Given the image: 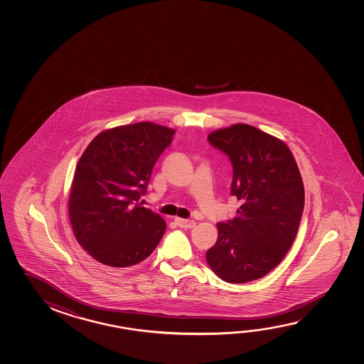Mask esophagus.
<instances>
[{
    "mask_svg": "<svg viewBox=\"0 0 364 364\" xmlns=\"http://www.w3.org/2000/svg\"><path fill=\"white\" fill-rule=\"evenodd\" d=\"M176 222V225L178 226L181 227V228H185V230H189V228H193V227H196V220H183V218H176L175 220Z\"/></svg>",
    "mask_w": 364,
    "mask_h": 364,
    "instance_id": "obj_1",
    "label": "esophagus"
}]
</instances>
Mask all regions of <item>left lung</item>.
Returning <instances> with one entry per match:
<instances>
[{"mask_svg":"<svg viewBox=\"0 0 364 364\" xmlns=\"http://www.w3.org/2000/svg\"><path fill=\"white\" fill-rule=\"evenodd\" d=\"M232 164L231 194L237 215L218 223L207 262L220 279L246 283L268 274L291 249L304 207V181L292 152L279 138L237 123L208 134Z\"/></svg>","mask_w":364,"mask_h":364,"instance_id":"1","label":"left lung"}]
</instances>
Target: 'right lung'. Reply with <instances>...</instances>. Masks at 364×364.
Here are the masks:
<instances>
[{"label":"right lung","instance_id":"add662e5","mask_svg":"<svg viewBox=\"0 0 364 364\" xmlns=\"http://www.w3.org/2000/svg\"><path fill=\"white\" fill-rule=\"evenodd\" d=\"M175 129L141 122L102 131L78 160L68 215L78 244L110 270L144 262L166 222L139 203Z\"/></svg>","mask_w":364,"mask_h":364}]
</instances>
